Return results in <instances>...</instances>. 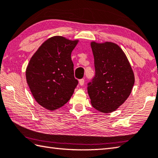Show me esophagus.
<instances>
[{
	"instance_id": "obj_1",
	"label": "esophagus",
	"mask_w": 158,
	"mask_h": 158,
	"mask_svg": "<svg viewBox=\"0 0 158 158\" xmlns=\"http://www.w3.org/2000/svg\"><path fill=\"white\" fill-rule=\"evenodd\" d=\"M84 84H85V80L84 79H80L79 80V85L80 86H82V85H84Z\"/></svg>"
}]
</instances>
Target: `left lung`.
Segmentation results:
<instances>
[{
    "label": "left lung",
    "instance_id": "left-lung-1",
    "mask_svg": "<svg viewBox=\"0 0 158 158\" xmlns=\"http://www.w3.org/2000/svg\"><path fill=\"white\" fill-rule=\"evenodd\" d=\"M96 75L88 83L91 103L100 112L115 111L131 93L135 76L130 62L120 47L111 42L91 43Z\"/></svg>",
    "mask_w": 158,
    "mask_h": 158
}]
</instances>
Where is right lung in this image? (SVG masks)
Returning a JSON list of instances; mask_svg holds the SVG:
<instances>
[{
    "instance_id": "obj_1",
    "label": "right lung",
    "mask_w": 158,
    "mask_h": 158,
    "mask_svg": "<svg viewBox=\"0 0 158 158\" xmlns=\"http://www.w3.org/2000/svg\"><path fill=\"white\" fill-rule=\"evenodd\" d=\"M78 40L56 35L44 41L26 69V80L35 101L50 111L64 105L78 85L71 52Z\"/></svg>"
}]
</instances>
